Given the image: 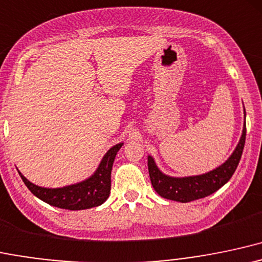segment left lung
I'll list each match as a JSON object with an SVG mask.
<instances>
[{
    "label": "left lung",
    "mask_w": 262,
    "mask_h": 262,
    "mask_svg": "<svg viewBox=\"0 0 262 262\" xmlns=\"http://www.w3.org/2000/svg\"><path fill=\"white\" fill-rule=\"evenodd\" d=\"M246 113L244 107V126L242 137L228 160L222 163L216 168L209 170L207 173L196 176H187V177H173L163 173L158 168L155 158L151 155L147 157L148 164V173L151 178L152 187L161 196L170 201L188 203L195 199L204 198L213 194L214 192L222 188L234 174L237 164L242 158L244 145L246 137Z\"/></svg>",
    "instance_id": "8db88e82"
}]
</instances>
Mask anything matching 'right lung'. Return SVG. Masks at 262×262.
I'll list each match as a JSON object with an SVG mask.
<instances>
[{
	"mask_svg": "<svg viewBox=\"0 0 262 262\" xmlns=\"http://www.w3.org/2000/svg\"><path fill=\"white\" fill-rule=\"evenodd\" d=\"M123 142L113 146L100 161L98 168L90 177L78 183L69 184L59 188H46L37 186L28 181L22 173H18L27 188L40 201L48 203L53 207L68 210H83L99 207L110 195L111 189V169L114 161L121 148Z\"/></svg>",
	"mask_w": 262,
	"mask_h": 262,
	"instance_id": "obj_1",
	"label": "right lung"
}]
</instances>
